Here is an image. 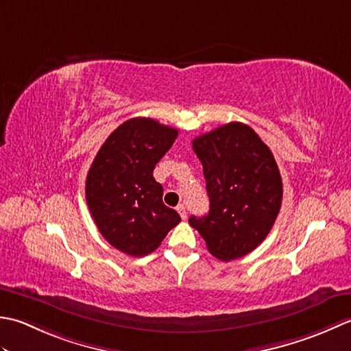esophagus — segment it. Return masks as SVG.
<instances>
[{"instance_id":"1","label":"esophagus","mask_w":351,"mask_h":351,"mask_svg":"<svg viewBox=\"0 0 351 351\" xmlns=\"http://www.w3.org/2000/svg\"><path fill=\"white\" fill-rule=\"evenodd\" d=\"M177 212L180 213L182 219H186V215H188V213H186V207H184L183 204H178V206H177Z\"/></svg>"}]
</instances>
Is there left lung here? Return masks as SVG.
Listing matches in <instances>:
<instances>
[{
  "mask_svg": "<svg viewBox=\"0 0 351 351\" xmlns=\"http://www.w3.org/2000/svg\"><path fill=\"white\" fill-rule=\"evenodd\" d=\"M203 163L209 213L189 224L219 261L248 254L280 212L283 184L271 149L252 127L228 123L192 141Z\"/></svg>",
  "mask_w": 351,
  "mask_h": 351,
  "instance_id": "1",
  "label": "left lung"
}]
</instances>
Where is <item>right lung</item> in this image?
I'll return each instance as SVG.
<instances>
[{
	"label": "right lung",
	"instance_id": "obj_1",
	"mask_svg": "<svg viewBox=\"0 0 351 351\" xmlns=\"http://www.w3.org/2000/svg\"><path fill=\"white\" fill-rule=\"evenodd\" d=\"M178 130L152 118H132L110 133L86 177V202L99 233L133 257L160 245L180 215L162 202L153 171Z\"/></svg>",
	"mask_w": 351,
	"mask_h": 351
}]
</instances>
